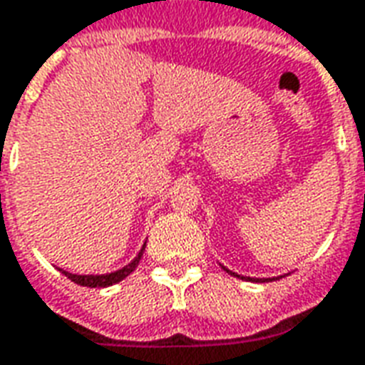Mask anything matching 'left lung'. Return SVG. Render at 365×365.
<instances>
[{
    "instance_id": "1",
    "label": "left lung",
    "mask_w": 365,
    "mask_h": 365,
    "mask_svg": "<svg viewBox=\"0 0 365 365\" xmlns=\"http://www.w3.org/2000/svg\"><path fill=\"white\" fill-rule=\"evenodd\" d=\"M224 269H226V267H224ZM230 273V275H234V277H242V275H237V273H232V271L230 269H226ZM242 279H245V281H257V283H265V281H277V279L275 277H267V279H257V277H242Z\"/></svg>"
}]
</instances>
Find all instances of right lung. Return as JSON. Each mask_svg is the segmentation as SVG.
I'll use <instances>...</instances> for the list:
<instances>
[{
    "label": "right lung",
    "instance_id": "1",
    "mask_svg": "<svg viewBox=\"0 0 365 365\" xmlns=\"http://www.w3.org/2000/svg\"><path fill=\"white\" fill-rule=\"evenodd\" d=\"M143 250H145V245L141 247V252L137 253V257L131 263H128L125 267H121V269L113 271V273H106V275H74V273H68V271L61 269L66 275V277L74 281L76 285L82 287H110L115 285V283H120L121 279H125L129 273H133L135 267L139 265V259H141V255H143Z\"/></svg>",
    "mask_w": 365,
    "mask_h": 365
}]
</instances>
